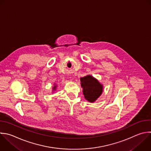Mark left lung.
<instances>
[{
    "label": "left lung",
    "instance_id": "left-lung-1",
    "mask_svg": "<svg viewBox=\"0 0 151 151\" xmlns=\"http://www.w3.org/2000/svg\"><path fill=\"white\" fill-rule=\"evenodd\" d=\"M80 81L86 100L90 103L96 101L103 93V84L91 75H87L81 78Z\"/></svg>",
    "mask_w": 151,
    "mask_h": 151
}]
</instances>
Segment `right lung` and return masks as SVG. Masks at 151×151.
<instances>
[{
  "mask_svg": "<svg viewBox=\"0 0 151 151\" xmlns=\"http://www.w3.org/2000/svg\"><path fill=\"white\" fill-rule=\"evenodd\" d=\"M57 85H55V83H54V87H52V91H55V90H56V88H57Z\"/></svg>",
  "mask_w": 151,
  "mask_h": 151,
  "instance_id": "add662e5",
  "label": "right lung"
}]
</instances>
